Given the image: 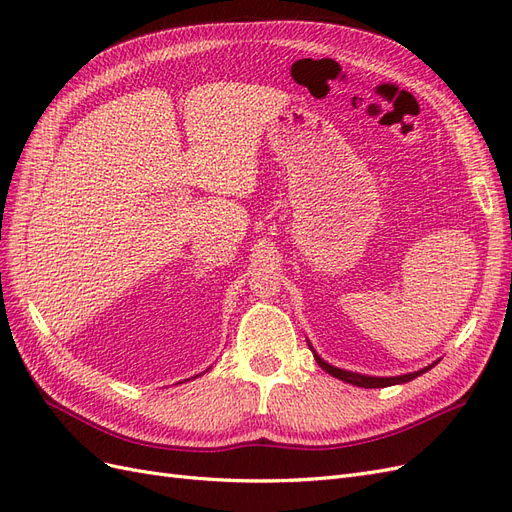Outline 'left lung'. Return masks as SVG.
<instances>
[{
	"mask_svg": "<svg viewBox=\"0 0 512 512\" xmlns=\"http://www.w3.org/2000/svg\"><path fill=\"white\" fill-rule=\"evenodd\" d=\"M314 352V350H312ZM314 359H316V363L327 371V374H331V376H335V378H339V380H344V382H348V384H354V386H363V389H384V386H393V384H404V382H410V380H414L416 376H421V374H425V371H429L433 365H438V361L436 363H431L429 367H425V369H418V371H412V374H404V376H391V378H378V376H363V374H354V371H346V369H339V367H333V365H329L327 361H322L320 356L314 352Z\"/></svg>",
	"mask_w": 512,
	"mask_h": 512,
	"instance_id": "8db88e82",
	"label": "left lung"
}]
</instances>
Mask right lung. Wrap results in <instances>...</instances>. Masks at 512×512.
<instances>
[{
  "label": "right lung",
  "instance_id": "1",
  "mask_svg": "<svg viewBox=\"0 0 512 512\" xmlns=\"http://www.w3.org/2000/svg\"><path fill=\"white\" fill-rule=\"evenodd\" d=\"M194 378H196V376H194Z\"/></svg>",
  "mask_w": 512,
  "mask_h": 512
}]
</instances>
